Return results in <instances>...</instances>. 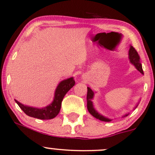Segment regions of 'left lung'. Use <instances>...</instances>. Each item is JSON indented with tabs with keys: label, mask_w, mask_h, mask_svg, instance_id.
<instances>
[{
	"label": "left lung",
	"mask_w": 155,
	"mask_h": 155,
	"mask_svg": "<svg viewBox=\"0 0 155 155\" xmlns=\"http://www.w3.org/2000/svg\"><path fill=\"white\" fill-rule=\"evenodd\" d=\"M129 58H130V62L132 64H134L135 67L137 68V69L138 70L140 73L144 74V71H143L142 64L140 62V55L138 54L137 51L134 47L131 46L130 51H129ZM94 97V92L92 90L90 89L89 87H87V109L88 111H89V113L91 114L93 117H94L95 118L99 119V120L103 121H111V119L108 118H106L102 115H101L100 114H99L97 111L95 110L94 108L93 107V104H92L91 99ZM127 116V114L125 115Z\"/></svg>",
	"instance_id": "obj_1"
}]
</instances>
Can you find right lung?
<instances>
[{
  "mask_svg": "<svg viewBox=\"0 0 155 155\" xmlns=\"http://www.w3.org/2000/svg\"><path fill=\"white\" fill-rule=\"evenodd\" d=\"M74 84H75V81L74 80L73 77L62 81L58 84L55 91L54 101L50 105L47 106L44 108H34V107L23 105L15 99V101L23 111V112L29 117L40 119H53L57 116L58 114L59 113L64 96L74 87Z\"/></svg>",
  "mask_w": 155,
  "mask_h": 155,
  "instance_id": "1",
  "label": "right lung"
}]
</instances>
